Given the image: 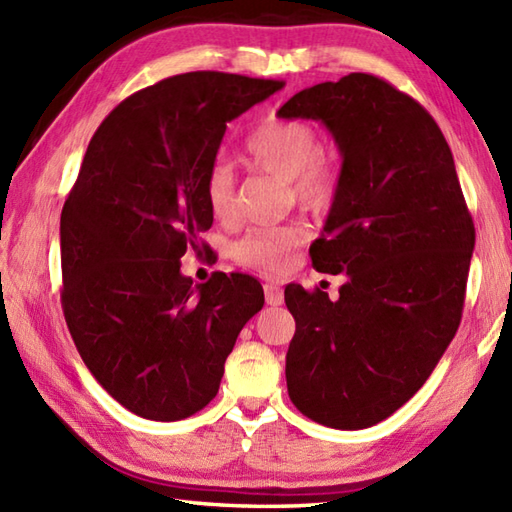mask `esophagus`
Masks as SVG:
<instances>
[{
	"label": "esophagus",
	"mask_w": 512,
	"mask_h": 512,
	"mask_svg": "<svg viewBox=\"0 0 512 512\" xmlns=\"http://www.w3.org/2000/svg\"><path fill=\"white\" fill-rule=\"evenodd\" d=\"M264 290H266V303H268V306H281V303H284V292H281V288L275 284V281H270V284H266Z\"/></svg>",
	"instance_id": "1"
}]
</instances>
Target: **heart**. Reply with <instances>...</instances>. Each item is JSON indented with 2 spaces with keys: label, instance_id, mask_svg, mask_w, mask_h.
I'll use <instances>...</instances> for the list:
<instances>
[{
  "label": "heart",
  "instance_id": "1",
  "mask_svg": "<svg viewBox=\"0 0 512 512\" xmlns=\"http://www.w3.org/2000/svg\"><path fill=\"white\" fill-rule=\"evenodd\" d=\"M246 158L255 169L290 182L303 204L323 206L334 195L336 167L321 151L319 136L308 123L266 121L246 138ZM204 198L220 220L233 215L235 176L228 162H213L204 180ZM303 239L306 231L295 224L253 228L233 244V257L244 266L281 270Z\"/></svg>",
  "mask_w": 512,
  "mask_h": 512
}]
</instances>
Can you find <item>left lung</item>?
Returning <instances> with one entry per match:
<instances>
[{
	"mask_svg": "<svg viewBox=\"0 0 512 512\" xmlns=\"http://www.w3.org/2000/svg\"><path fill=\"white\" fill-rule=\"evenodd\" d=\"M279 118H312L343 158L321 273H347L339 299L286 288L297 330L288 396L310 420L367 429L416 394L462 319L475 228L438 123L411 96L352 72L297 92Z\"/></svg>",
	"mask_w": 512,
	"mask_h": 512,
	"instance_id": "obj_1",
	"label": "left lung"
}]
</instances>
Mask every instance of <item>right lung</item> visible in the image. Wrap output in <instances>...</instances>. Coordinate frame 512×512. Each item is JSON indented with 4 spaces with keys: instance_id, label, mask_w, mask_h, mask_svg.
I'll list each match as a JSON object with an SVG mask.
<instances>
[{
    "instance_id": "right-lung-1",
    "label": "right lung",
    "mask_w": 512,
    "mask_h": 512,
    "mask_svg": "<svg viewBox=\"0 0 512 512\" xmlns=\"http://www.w3.org/2000/svg\"><path fill=\"white\" fill-rule=\"evenodd\" d=\"M284 88L224 72L129 96L92 136L61 211V303L92 376L140 418L173 422L215 398L237 334L262 310L248 275L193 286L187 248L209 231L204 180L226 123Z\"/></svg>"
}]
</instances>
